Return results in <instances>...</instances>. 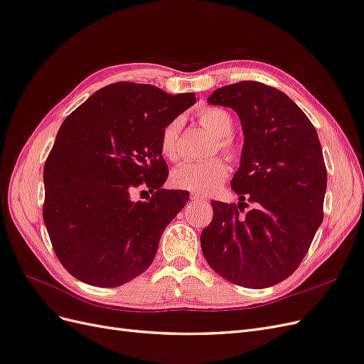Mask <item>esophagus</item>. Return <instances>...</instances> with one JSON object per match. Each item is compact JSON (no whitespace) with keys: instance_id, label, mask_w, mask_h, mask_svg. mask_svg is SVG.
<instances>
[{"instance_id":"esophagus-1","label":"esophagus","mask_w":364,"mask_h":364,"mask_svg":"<svg viewBox=\"0 0 364 364\" xmlns=\"http://www.w3.org/2000/svg\"><path fill=\"white\" fill-rule=\"evenodd\" d=\"M191 200H194V202H205L206 197H205V196H200V194L193 193V194H191Z\"/></svg>"}]
</instances>
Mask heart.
Listing matches in <instances>:
<instances>
[{
    "label": "heart",
    "mask_w": 364,
    "mask_h": 364,
    "mask_svg": "<svg viewBox=\"0 0 364 364\" xmlns=\"http://www.w3.org/2000/svg\"><path fill=\"white\" fill-rule=\"evenodd\" d=\"M199 123L215 136L211 153L218 150L228 158L237 156V147L230 138L234 129V119L222 107L208 106L197 114ZM182 123L181 119H173L161 132L159 150L161 155L170 162H179L182 159V150L179 144ZM229 174V167L223 158H213L200 162H185L171 173V182L181 190L191 193L208 194L222 186Z\"/></svg>",
    "instance_id": "heart-1"
}]
</instances>
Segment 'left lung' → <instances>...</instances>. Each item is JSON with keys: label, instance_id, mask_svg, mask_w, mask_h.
I'll list each match as a JSON object with an SVG mask.
<instances>
[{"label": "left lung", "instance_id": "left-lung-1", "mask_svg": "<svg viewBox=\"0 0 364 364\" xmlns=\"http://www.w3.org/2000/svg\"><path fill=\"white\" fill-rule=\"evenodd\" d=\"M208 102L232 107L245 134L230 186L240 203L211 202L200 246L232 284L266 289L299 267L323 220L326 167L311 121L289 95L259 82L222 86ZM252 203L244 213V200Z\"/></svg>", "mask_w": 364, "mask_h": 364}]
</instances>
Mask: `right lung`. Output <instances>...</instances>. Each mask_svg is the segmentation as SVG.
I'll list each match as a JSON object with an SVG mask.
<instances>
[{
    "instance_id": "right-lung-1",
    "label": "right lung",
    "mask_w": 364,
    "mask_h": 364,
    "mask_svg": "<svg viewBox=\"0 0 364 364\" xmlns=\"http://www.w3.org/2000/svg\"><path fill=\"white\" fill-rule=\"evenodd\" d=\"M196 103L146 83L102 87L62 123L43 167V223L54 252L74 278L118 287L146 272L161 235L190 199L164 190L168 167L161 132ZM146 184L147 203L131 191Z\"/></svg>"
}]
</instances>
